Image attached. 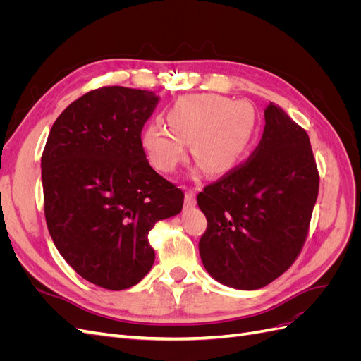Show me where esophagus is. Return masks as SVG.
<instances>
[{
	"label": "esophagus",
	"instance_id": "34e87169",
	"mask_svg": "<svg viewBox=\"0 0 361 361\" xmlns=\"http://www.w3.org/2000/svg\"><path fill=\"white\" fill-rule=\"evenodd\" d=\"M185 206L187 207L195 206V192L192 190H188L185 192Z\"/></svg>",
	"mask_w": 361,
	"mask_h": 361
}]
</instances>
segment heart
Returning <instances> with one entry per match:
<instances>
[{"label": "heart", "instance_id": "b5f03b06", "mask_svg": "<svg viewBox=\"0 0 361 361\" xmlns=\"http://www.w3.org/2000/svg\"><path fill=\"white\" fill-rule=\"evenodd\" d=\"M166 120L167 126L152 122L141 133V146L152 166L173 173L191 143L192 158L214 176L231 173L243 162L257 126L250 102L211 93L180 97L169 108Z\"/></svg>", "mask_w": 361, "mask_h": 361}]
</instances>
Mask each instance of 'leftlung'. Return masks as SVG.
<instances>
[{"instance_id":"1","label":"left lung","mask_w":361,"mask_h":361,"mask_svg":"<svg viewBox=\"0 0 361 361\" xmlns=\"http://www.w3.org/2000/svg\"><path fill=\"white\" fill-rule=\"evenodd\" d=\"M264 114L251 158L197 195L207 218L199 243L203 267L239 290L264 288L293 264L319 190L307 133L276 104Z\"/></svg>"}]
</instances>
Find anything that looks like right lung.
<instances>
[{"instance_id": "1", "label": "right lung", "mask_w": 361, "mask_h": 361, "mask_svg": "<svg viewBox=\"0 0 361 361\" xmlns=\"http://www.w3.org/2000/svg\"><path fill=\"white\" fill-rule=\"evenodd\" d=\"M158 102L155 92L122 85L85 93L54 122L42 155L54 245L82 279L110 290L145 279L155 260L149 232L183 206L141 146Z\"/></svg>"}]
</instances>
